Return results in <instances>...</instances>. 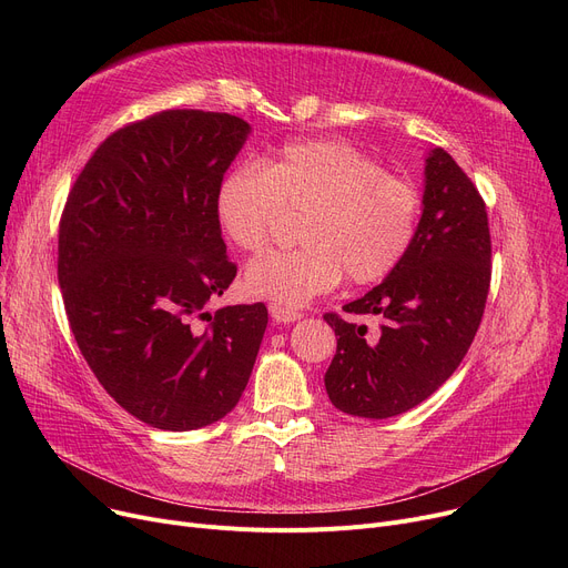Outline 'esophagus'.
<instances>
[{
  "instance_id": "34e87169",
  "label": "esophagus",
  "mask_w": 568,
  "mask_h": 568,
  "mask_svg": "<svg viewBox=\"0 0 568 568\" xmlns=\"http://www.w3.org/2000/svg\"><path fill=\"white\" fill-rule=\"evenodd\" d=\"M268 315H272V317H274V322H278V324H290V322H296V320L302 317V313H296V311H285V308L276 306V304L268 306Z\"/></svg>"
}]
</instances>
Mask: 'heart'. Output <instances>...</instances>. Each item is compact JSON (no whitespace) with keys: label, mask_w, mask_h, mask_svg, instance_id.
Instances as JSON below:
<instances>
[{"label":"heart","mask_w":568,"mask_h":568,"mask_svg":"<svg viewBox=\"0 0 568 568\" xmlns=\"http://www.w3.org/2000/svg\"><path fill=\"white\" fill-rule=\"evenodd\" d=\"M419 209L412 182L338 140L287 144L266 168H234L216 191L219 227L246 253L266 248L283 212L306 214L304 248L264 255L244 274L251 296L285 311L332 292L345 274L356 285L389 276L414 242Z\"/></svg>","instance_id":"obj_1"}]
</instances>
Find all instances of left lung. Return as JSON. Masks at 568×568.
I'll list each match as a JSON object with an SVG mask.
<instances>
[{
    "label": "left lung",
    "mask_w": 568,
    "mask_h": 568,
    "mask_svg": "<svg viewBox=\"0 0 568 568\" xmlns=\"http://www.w3.org/2000/svg\"><path fill=\"white\" fill-rule=\"evenodd\" d=\"M490 287L486 204L460 165L435 146L426 156L422 219L394 272L349 315L379 317V332L336 313L324 320L338 336L324 375L329 400L345 414L389 419L454 375L479 329Z\"/></svg>",
    "instance_id": "obj_1"
}]
</instances>
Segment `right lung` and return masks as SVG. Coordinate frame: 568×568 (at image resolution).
Here are the masks:
<instances>
[{"label":"right lung","mask_w":568,"mask_h":568,"mask_svg":"<svg viewBox=\"0 0 568 568\" xmlns=\"http://www.w3.org/2000/svg\"><path fill=\"white\" fill-rule=\"evenodd\" d=\"M251 124L165 110L112 133L59 223L57 276L71 332L103 389L159 430L214 424L242 398L264 304L209 313L236 276L216 191Z\"/></svg>","instance_id":"obj_1"}]
</instances>
